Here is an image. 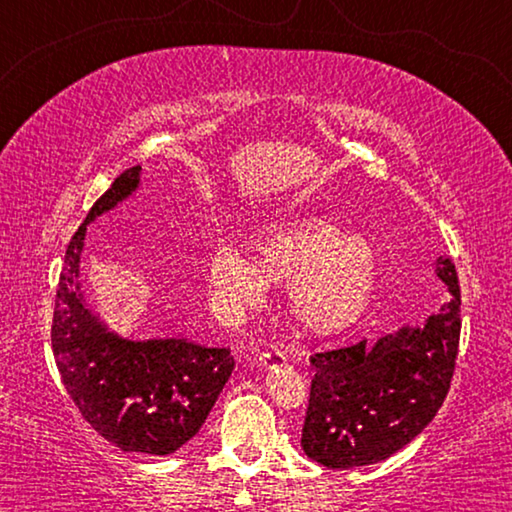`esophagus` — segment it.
I'll list each match as a JSON object with an SVG mask.
<instances>
[{
	"instance_id": "34e87169",
	"label": "esophagus",
	"mask_w": 512,
	"mask_h": 512,
	"mask_svg": "<svg viewBox=\"0 0 512 512\" xmlns=\"http://www.w3.org/2000/svg\"><path fill=\"white\" fill-rule=\"evenodd\" d=\"M259 366L264 370H277V368H284L287 366V357H284L282 352L277 350H266L259 354Z\"/></svg>"
}]
</instances>
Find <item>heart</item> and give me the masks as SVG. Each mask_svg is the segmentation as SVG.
Wrapping results in <instances>:
<instances>
[{
	"instance_id": "1",
	"label": "heart",
	"mask_w": 512,
	"mask_h": 512,
	"mask_svg": "<svg viewBox=\"0 0 512 512\" xmlns=\"http://www.w3.org/2000/svg\"><path fill=\"white\" fill-rule=\"evenodd\" d=\"M210 284L232 309L257 307L268 287L287 284L291 318L307 332L352 325L379 280V253L357 230L323 216L268 223L248 241V257L223 246L210 259Z\"/></svg>"
}]
</instances>
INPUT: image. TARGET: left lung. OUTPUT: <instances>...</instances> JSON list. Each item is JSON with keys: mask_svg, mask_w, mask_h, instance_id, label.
I'll use <instances>...</instances> for the list:
<instances>
[{"mask_svg": "<svg viewBox=\"0 0 512 512\" xmlns=\"http://www.w3.org/2000/svg\"><path fill=\"white\" fill-rule=\"evenodd\" d=\"M436 275L454 298L424 327L311 354L316 375L300 440L311 461L332 470L384 461L443 406L461 339V289L449 257L438 259Z\"/></svg>", "mask_w": 512, "mask_h": 512, "instance_id": "obj_1", "label": "left lung"}]
</instances>
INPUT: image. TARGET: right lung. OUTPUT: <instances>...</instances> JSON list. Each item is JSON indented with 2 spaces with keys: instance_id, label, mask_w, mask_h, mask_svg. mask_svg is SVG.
<instances>
[{
  "instance_id": "add662e5",
  "label": "right lung",
  "mask_w": 512,
  "mask_h": 512,
  "mask_svg": "<svg viewBox=\"0 0 512 512\" xmlns=\"http://www.w3.org/2000/svg\"><path fill=\"white\" fill-rule=\"evenodd\" d=\"M137 183L140 167L121 173L69 241L56 289L51 350L67 395L101 438L128 454L167 456L203 427L235 359L228 348H203L183 339H119L85 309L79 291L85 230Z\"/></svg>"
}]
</instances>
